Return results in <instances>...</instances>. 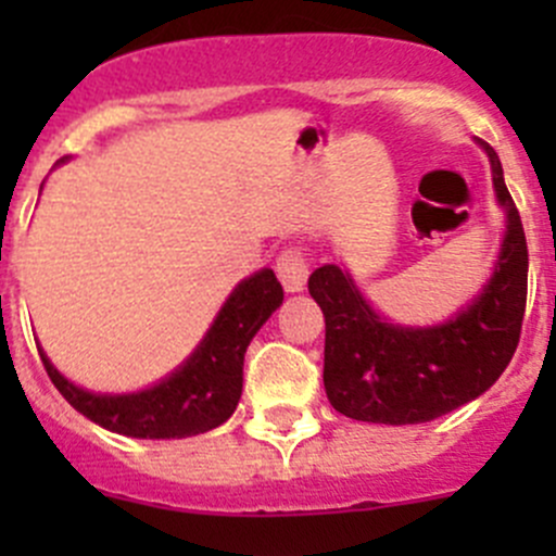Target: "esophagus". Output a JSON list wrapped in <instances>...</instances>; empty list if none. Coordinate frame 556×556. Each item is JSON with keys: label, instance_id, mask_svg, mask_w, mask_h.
Returning a JSON list of instances; mask_svg holds the SVG:
<instances>
[{"label": "esophagus", "instance_id": "1", "mask_svg": "<svg viewBox=\"0 0 556 556\" xmlns=\"http://www.w3.org/2000/svg\"><path fill=\"white\" fill-rule=\"evenodd\" d=\"M277 277L288 293H301L306 288V279H309V266H306L304 252L295 250V247L282 250V255L277 257Z\"/></svg>", "mask_w": 556, "mask_h": 556}]
</instances>
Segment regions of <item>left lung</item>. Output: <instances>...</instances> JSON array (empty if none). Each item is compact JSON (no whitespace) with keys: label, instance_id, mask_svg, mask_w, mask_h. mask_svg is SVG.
Wrapping results in <instances>:
<instances>
[{"label":"left lung","instance_id":"8db88e82","mask_svg":"<svg viewBox=\"0 0 556 556\" xmlns=\"http://www.w3.org/2000/svg\"><path fill=\"white\" fill-rule=\"evenodd\" d=\"M479 144L490 155L506 233L490 282L452 319L430 328L387 323L336 263L309 277L312 299L325 314V392L344 417L430 422L490 390L517 352L527 301L525 228L501 159L486 142Z\"/></svg>","mask_w":556,"mask_h":556}]
</instances>
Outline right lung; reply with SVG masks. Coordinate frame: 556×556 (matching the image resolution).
I'll return each instance as SVG.
<instances>
[{
	"instance_id": "right-lung-1",
	"label": "right lung",
	"mask_w": 556,
	"mask_h": 556,
	"mask_svg": "<svg viewBox=\"0 0 556 556\" xmlns=\"http://www.w3.org/2000/svg\"><path fill=\"white\" fill-rule=\"evenodd\" d=\"M282 299V285L271 268H261L242 279L193 355L159 384L139 392L110 395L83 390L55 371L42 346L37 350L55 390L91 422L131 439H188L231 417L242 397L247 346L261 325L279 309Z\"/></svg>"
}]
</instances>
